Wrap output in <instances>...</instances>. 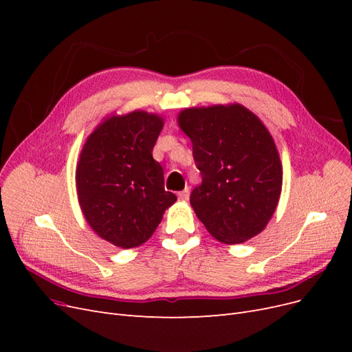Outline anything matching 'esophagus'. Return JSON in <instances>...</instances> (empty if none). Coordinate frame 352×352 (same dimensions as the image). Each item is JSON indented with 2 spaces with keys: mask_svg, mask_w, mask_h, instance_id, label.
I'll list each match as a JSON object with an SVG mask.
<instances>
[{
  "mask_svg": "<svg viewBox=\"0 0 352 352\" xmlns=\"http://www.w3.org/2000/svg\"><path fill=\"white\" fill-rule=\"evenodd\" d=\"M177 198L180 201H188L189 199V188H185L184 190H180V192H177Z\"/></svg>",
  "mask_w": 352,
  "mask_h": 352,
  "instance_id": "34e87169",
  "label": "esophagus"
}]
</instances>
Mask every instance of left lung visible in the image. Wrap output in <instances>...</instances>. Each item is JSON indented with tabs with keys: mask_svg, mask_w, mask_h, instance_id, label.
Returning a JSON list of instances; mask_svg holds the SVG:
<instances>
[{
	"mask_svg": "<svg viewBox=\"0 0 352 352\" xmlns=\"http://www.w3.org/2000/svg\"><path fill=\"white\" fill-rule=\"evenodd\" d=\"M177 124L192 142L202 182L189 201L211 236L242 243L273 217L283 168L267 127L242 104L185 109Z\"/></svg>",
	"mask_w": 352,
	"mask_h": 352,
	"instance_id": "obj_1",
	"label": "left lung"
}]
</instances>
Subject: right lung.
Here are the masks:
<instances>
[{
	"instance_id": "obj_1",
	"label": "right lung",
	"mask_w": 352,
	"mask_h": 352,
	"mask_svg": "<svg viewBox=\"0 0 352 352\" xmlns=\"http://www.w3.org/2000/svg\"><path fill=\"white\" fill-rule=\"evenodd\" d=\"M164 119L135 110L104 117L85 141L76 166L82 214L97 235L116 247H140L153 236L176 195L164 189L153 148Z\"/></svg>"
}]
</instances>
